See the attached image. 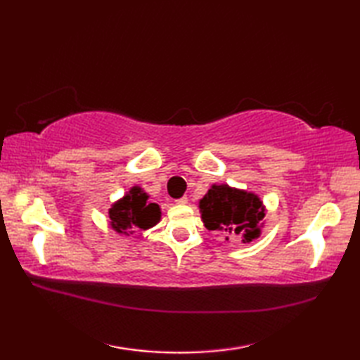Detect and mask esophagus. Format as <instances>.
<instances>
[{
  "label": "esophagus",
  "mask_w": 360,
  "mask_h": 360,
  "mask_svg": "<svg viewBox=\"0 0 360 360\" xmlns=\"http://www.w3.org/2000/svg\"><path fill=\"white\" fill-rule=\"evenodd\" d=\"M187 202H188V198L187 196H182V198H179V200H176V204H179V205H184Z\"/></svg>",
  "instance_id": "obj_1"
}]
</instances>
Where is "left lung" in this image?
<instances>
[{"instance_id":"left-lung-1","label":"left lung","mask_w":360,"mask_h":360,"mask_svg":"<svg viewBox=\"0 0 360 360\" xmlns=\"http://www.w3.org/2000/svg\"><path fill=\"white\" fill-rule=\"evenodd\" d=\"M201 218L210 232L236 236L250 243L259 236L264 218V207L254 193L235 190L229 186H213L200 201Z\"/></svg>"}]
</instances>
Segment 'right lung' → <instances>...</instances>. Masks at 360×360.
<instances>
[{
  "label": "right lung",
  "mask_w": 360,
  "mask_h": 360,
  "mask_svg": "<svg viewBox=\"0 0 360 360\" xmlns=\"http://www.w3.org/2000/svg\"><path fill=\"white\" fill-rule=\"evenodd\" d=\"M147 193L139 187H133L129 193L110 209L111 226L119 233H133L147 231L160 218L159 205L148 202Z\"/></svg>",
  "instance_id": "add662e5"
}]
</instances>
